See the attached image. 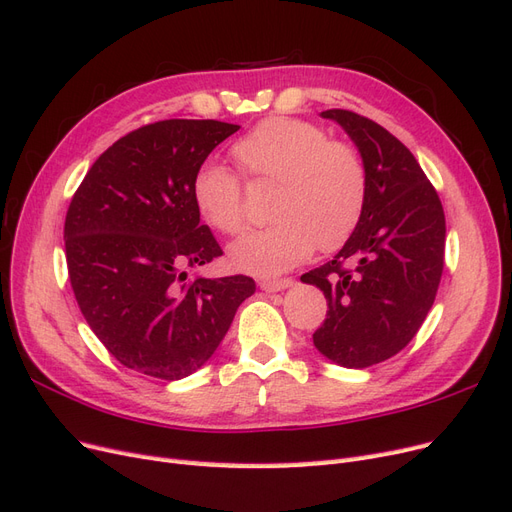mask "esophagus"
<instances>
[{
	"mask_svg": "<svg viewBox=\"0 0 512 512\" xmlns=\"http://www.w3.org/2000/svg\"><path fill=\"white\" fill-rule=\"evenodd\" d=\"M290 286H292V280H288V277H284V280H262L260 282V288L265 292H280Z\"/></svg>",
	"mask_w": 512,
	"mask_h": 512,
	"instance_id": "esophagus-1",
	"label": "esophagus"
}]
</instances>
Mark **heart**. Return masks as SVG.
<instances>
[{
    "mask_svg": "<svg viewBox=\"0 0 512 512\" xmlns=\"http://www.w3.org/2000/svg\"><path fill=\"white\" fill-rule=\"evenodd\" d=\"M243 173L277 181L267 228L230 245V265L260 277L301 265L312 252H335L361 222L367 170L361 153L333 141L312 121L269 117L232 147ZM200 215L224 235L245 228L241 177L220 160H205L192 179Z\"/></svg>",
    "mask_w": 512,
    "mask_h": 512,
    "instance_id": "b5f03b06",
    "label": "heart"
}]
</instances>
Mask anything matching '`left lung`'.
Listing matches in <instances>:
<instances>
[{"instance_id":"1","label":"left lung","mask_w":512,"mask_h":512,"mask_svg":"<svg viewBox=\"0 0 512 512\" xmlns=\"http://www.w3.org/2000/svg\"><path fill=\"white\" fill-rule=\"evenodd\" d=\"M320 115L337 121L359 149L367 198L346 245L301 282L320 288L329 305L314 346L337 365L363 369L404 350L427 318L444 269V209L389 130L344 108Z\"/></svg>"}]
</instances>
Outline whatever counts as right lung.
<instances>
[{
  "instance_id": "obj_1",
  "label": "right lung",
  "mask_w": 512,
  "mask_h": 512,
  "mask_svg": "<svg viewBox=\"0 0 512 512\" xmlns=\"http://www.w3.org/2000/svg\"><path fill=\"white\" fill-rule=\"evenodd\" d=\"M239 126L215 119L149 123L108 147L66 213L70 284L87 324L128 369L181 380L220 346L256 284L183 267L222 256L192 196L196 168Z\"/></svg>"
}]
</instances>
